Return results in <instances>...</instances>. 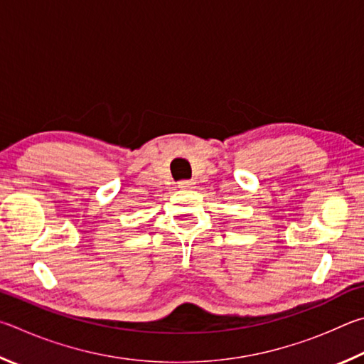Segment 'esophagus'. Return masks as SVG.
<instances>
[{"instance_id":"1","label":"esophagus","mask_w":364,"mask_h":364,"mask_svg":"<svg viewBox=\"0 0 364 364\" xmlns=\"http://www.w3.org/2000/svg\"><path fill=\"white\" fill-rule=\"evenodd\" d=\"M193 186H195L193 181H181V182H178V188H182V190L193 188Z\"/></svg>"}]
</instances>
